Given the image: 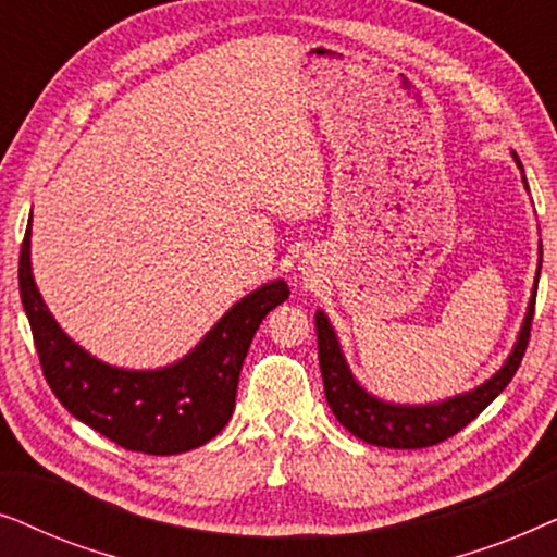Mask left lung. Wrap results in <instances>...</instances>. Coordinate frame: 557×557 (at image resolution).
<instances>
[{
    "instance_id": "1",
    "label": "left lung",
    "mask_w": 557,
    "mask_h": 557,
    "mask_svg": "<svg viewBox=\"0 0 557 557\" xmlns=\"http://www.w3.org/2000/svg\"><path fill=\"white\" fill-rule=\"evenodd\" d=\"M512 157L517 166L522 170L515 151ZM524 187H528V180H524ZM540 263H543V248H540L535 286H532L528 311H524L522 326L520 332H517L512 352L507 355L505 364H502L490 380L476 385L474 391L451 395V398L438 403H418V406H410V403L383 400L377 398V395L364 391L360 380H357L352 375V370H349L347 357L342 352L339 337L337 332H334L330 317L319 309L314 314L319 339V368H322L326 403H330L334 418H337L352 436L362 438L364 444L383 448H425L436 446L441 441L451 438L454 433H459L463 425L474 421V418L505 391L509 380L515 377L517 368H520L524 349H528L532 314H535Z\"/></svg>"
}]
</instances>
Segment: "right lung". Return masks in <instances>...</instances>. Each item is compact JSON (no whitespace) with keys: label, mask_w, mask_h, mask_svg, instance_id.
Wrapping results in <instances>:
<instances>
[{"label":"right lung","mask_w":557,"mask_h":557,"mask_svg":"<svg viewBox=\"0 0 557 557\" xmlns=\"http://www.w3.org/2000/svg\"><path fill=\"white\" fill-rule=\"evenodd\" d=\"M29 235L27 225L20 250L22 307L42 375L67 413L113 444L151 456L185 454L215 438L233 416L240 368L256 330L288 299L286 281L273 278L235 301L182 360L157 370H128L98 360L55 322L37 292Z\"/></svg>","instance_id":"1"}]
</instances>
